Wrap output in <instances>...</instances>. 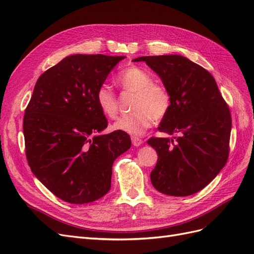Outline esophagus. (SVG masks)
<instances>
[{"label": "esophagus", "instance_id": "esophagus-1", "mask_svg": "<svg viewBox=\"0 0 254 254\" xmlns=\"http://www.w3.org/2000/svg\"><path fill=\"white\" fill-rule=\"evenodd\" d=\"M131 139H132V144H133L135 147H138V146H140V145L142 144V142H144V140H142V139L139 138V137H137V136H132Z\"/></svg>", "mask_w": 254, "mask_h": 254}]
</instances>
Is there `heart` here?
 Listing matches in <instances>:
<instances>
[{
	"label": "heart",
	"instance_id": "obj_1",
	"mask_svg": "<svg viewBox=\"0 0 254 254\" xmlns=\"http://www.w3.org/2000/svg\"><path fill=\"white\" fill-rule=\"evenodd\" d=\"M116 82L123 91L135 95L131 103L132 113L119 117L114 128L129 134L139 135L153 125V121L164 119L170 113L172 95L163 83L153 82V77L136 65L122 69ZM95 101L101 112L109 119H115L119 112L118 95L108 84L103 83L96 89Z\"/></svg>",
	"mask_w": 254,
	"mask_h": 254
}]
</instances>
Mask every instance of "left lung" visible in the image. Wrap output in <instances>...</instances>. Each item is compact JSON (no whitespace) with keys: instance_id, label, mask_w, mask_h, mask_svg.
Here are the masks:
<instances>
[{"instance_id":"obj_1","label":"left lung","mask_w":254,"mask_h":254,"mask_svg":"<svg viewBox=\"0 0 254 254\" xmlns=\"http://www.w3.org/2000/svg\"><path fill=\"white\" fill-rule=\"evenodd\" d=\"M170 90L172 106L159 131L174 139L151 137L158 153L150 174L159 192L188 196L200 191L222 170L229 159L232 117L212 75L178 55L140 57Z\"/></svg>"}]
</instances>
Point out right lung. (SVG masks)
Listing matches in <instances>:
<instances>
[{
  "instance_id": "obj_1",
  "label": "right lung",
  "mask_w": 254,
  "mask_h": 254,
  "mask_svg": "<svg viewBox=\"0 0 254 254\" xmlns=\"http://www.w3.org/2000/svg\"><path fill=\"white\" fill-rule=\"evenodd\" d=\"M126 57L74 55L38 78L25 108V155L36 178L70 204L103 197L112 185L114 161L131 147L122 131L93 136L107 127L96 89Z\"/></svg>"
}]
</instances>
